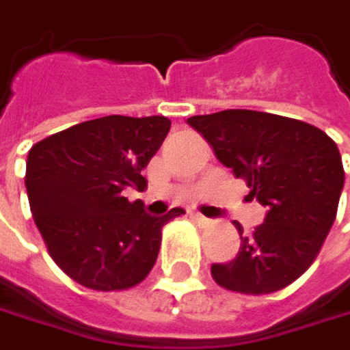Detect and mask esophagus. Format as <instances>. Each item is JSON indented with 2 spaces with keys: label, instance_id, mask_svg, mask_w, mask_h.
Here are the masks:
<instances>
[{
  "label": "esophagus",
  "instance_id": "1",
  "mask_svg": "<svg viewBox=\"0 0 350 350\" xmlns=\"http://www.w3.org/2000/svg\"><path fill=\"white\" fill-rule=\"evenodd\" d=\"M192 218L200 224V226H204V224H208L210 222V218H206V216H202L200 212H192Z\"/></svg>",
  "mask_w": 350,
  "mask_h": 350
}]
</instances>
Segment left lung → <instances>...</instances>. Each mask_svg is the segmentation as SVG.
I'll return each mask as SVG.
<instances>
[{"label": "left lung", "mask_w": 350, "mask_h": 350, "mask_svg": "<svg viewBox=\"0 0 350 350\" xmlns=\"http://www.w3.org/2000/svg\"><path fill=\"white\" fill-rule=\"evenodd\" d=\"M188 124L267 208L250 234L237 226L239 254L212 265V278L242 295L288 286L312 265L333 226L345 186L336 144L306 122L267 111L222 110L192 116Z\"/></svg>", "instance_id": "obj_1"}]
</instances>
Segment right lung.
Instances as JSON below:
<instances>
[{
    "label": "right lung",
    "mask_w": 350,
    "mask_h": 350,
    "mask_svg": "<svg viewBox=\"0 0 350 350\" xmlns=\"http://www.w3.org/2000/svg\"><path fill=\"white\" fill-rule=\"evenodd\" d=\"M164 116H106L33 144L25 188L51 258L92 291H124L152 270L162 226L184 214L150 216L126 188L144 190L142 170L168 136Z\"/></svg>",
    "instance_id": "add662e5"
}]
</instances>
